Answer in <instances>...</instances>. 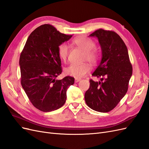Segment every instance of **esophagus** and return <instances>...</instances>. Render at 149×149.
<instances>
[{
  "instance_id": "esophagus-1",
  "label": "esophagus",
  "mask_w": 149,
  "mask_h": 149,
  "mask_svg": "<svg viewBox=\"0 0 149 149\" xmlns=\"http://www.w3.org/2000/svg\"><path fill=\"white\" fill-rule=\"evenodd\" d=\"M81 81V79L79 78H75V83H77V82H79Z\"/></svg>"
}]
</instances>
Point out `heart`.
<instances>
[{
	"instance_id": "obj_1",
	"label": "heart",
	"mask_w": 149,
	"mask_h": 149,
	"mask_svg": "<svg viewBox=\"0 0 149 149\" xmlns=\"http://www.w3.org/2000/svg\"><path fill=\"white\" fill-rule=\"evenodd\" d=\"M72 43L84 52V59L91 63H95L98 60V54L94 49L96 45L93 40L80 36L72 40ZM58 55L62 61H66L68 56V47L66 44L60 45L58 48ZM90 70V67L86 64H71L65 68V73L76 78H81Z\"/></svg>"
}]
</instances>
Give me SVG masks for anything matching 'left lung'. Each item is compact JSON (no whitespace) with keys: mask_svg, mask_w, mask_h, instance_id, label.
<instances>
[{"mask_svg":"<svg viewBox=\"0 0 149 149\" xmlns=\"http://www.w3.org/2000/svg\"><path fill=\"white\" fill-rule=\"evenodd\" d=\"M97 38L102 58L92 74L100 81L90 79L84 99L91 109L101 112L112 110L125 95L132 74L127 47L120 36L113 31L99 29L89 35Z\"/></svg>","mask_w":149,"mask_h":149,"instance_id":"left-lung-1","label":"left lung"}]
</instances>
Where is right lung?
<instances>
[{"label":"right lung","instance_id":"1","mask_svg":"<svg viewBox=\"0 0 149 149\" xmlns=\"http://www.w3.org/2000/svg\"><path fill=\"white\" fill-rule=\"evenodd\" d=\"M71 37L44 24L31 33L21 53V84L30 102L40 111L51 112L63 106L67 89L74 84V78L69 76L56 79L62 72L58 47Z\"/></svg>","mask_w":149,"mask_h":149}]
</instances>
